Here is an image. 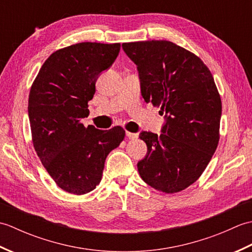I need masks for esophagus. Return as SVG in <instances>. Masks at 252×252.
<instances>
[{"mask_svg":"<svg viewBox=\"0 0 252 252\" xmlns=\"http://www.w3.org/2000/svg\"><path fill=\"white\" fill-rule=\"evenodd\" d=\"M126 136L130 138V140H135V138L137 137V134H135V133H132V132H127L126 131Z\"/></svg>","mask_w":252,"mask_h":252,"instance_id":"esophagus-1","label":"esophagus"}]
</instances>
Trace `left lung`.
<instances>
[{"instance_id": "8db88e82", "label": "left lung", "mask_w": 252, "mask_h": 252, "mask_svg": "<svg viewBox=\"0 0 252 252\" xmlns=\"http://www.w3.org/2000/svg\"><path fill=\"white\" fill-rule=\"evenodd\" d=\"M122 49L137 66L143 98L165 115L159 136L140 134L147 155L138 173L155 189L179 192L200 178L220 140L222 103L215 79L199 57L170 41L130 42Z\"/></svg>"}]
</instances>
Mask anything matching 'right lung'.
<instances>
[{"label":"right lung","instance_id":"add662e5","mask_svg":"<svg viewBox=\"0 0 252 252\" xmlns=\"http://www.w3.org/2000/svg\"><path fill=\"white\" fill-rule=\"evenodd\" d=\"M120 52V43L82 42L57 50L42 65L31 85L28 114L37 157L55 183L67 192L95 189L105 160L125 140L126 131L84 126L95 82Z\"/></svg>","mask_w":252,"mask_h":252}]
</instances>
